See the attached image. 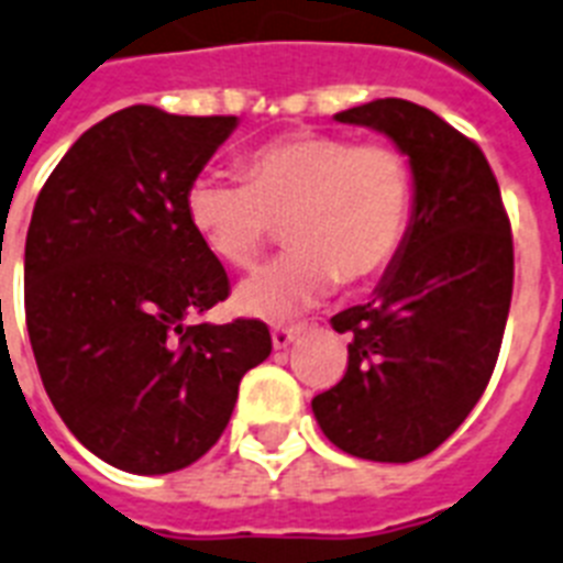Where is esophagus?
I'll use <instances>...</instances> for the list:
<instances>
[{
    "label": "esophagus",
    "instance_id": "obj_1",
    "mask_svg": "<svg viewBox=\"0 0 563 563\" xmlns=\"http://www.w3.org/2000/svg\"><path fill=\"white\" fill-rule=\"evenodd\" d=\"M305 331V324H296V328H287V324H276V328H273V347H276V351H282V347H287L292 342V339L299 336V333Z\"/></svg>",
    "mask_w": 563,
    "mask_h": 563
}]
</instances>
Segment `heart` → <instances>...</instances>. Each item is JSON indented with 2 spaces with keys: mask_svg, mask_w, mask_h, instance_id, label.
I'll return each instance as SVG.
<instances>
[{
  "mask_svg": "<svg viewBox=\"0 0 563 563\" xmlns=\"http://www.w3.org/2000/svg\"><path fill=\"white\" fill-rule=\"evenodd\" d=\"M241 180L198 175L187 221L209 255L250 271L285 230L282 262L235 292L241 313L287 319L333 290L371 285L402 253L415 212V175L391 141L296 132L241 157Z\"/></svg>",
  "mask_w": 563,
  "mask_h": 563,
  "instance_id": "b5f03b06",
  "label": "heart"
}]
</instances>
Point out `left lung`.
<instances>
[{
    "instance_id": "left-lung-1",
    "label": "left lung",
    "mask_w": 563,
    "mask_h": 563,
    "mask_svg": "<svg viewBox=\"0 0 563 563\" xmlns=\"http://www.w3.org/2000/svg\"><path fill=\"white\" fill-rule=\"evenodd\" d=\"M388 134L415 175V212L374 299L342 310L347 371L313 397L336 449L376 463L426 457L483 397L512 301V230L475 141L408 100L385 97L333 114Z\"/></svg>"
}]
</instances>
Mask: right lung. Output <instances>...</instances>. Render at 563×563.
Here are the masks:
<instances>
[{"mask_svg": "<svg viewBox=\"0 0 563 563\" xmlns=\"http://www.w3.org/2000/svg\"><path fill=\"white\" fill-rule=\"evenodd\" d=\"M235 125L120 109L80 134L34 203L25 322L42 385L74 438L132 475L207 454L241 376L271 356L258 319L189 322L230 296L184 201Z\"/></svg>", "mask_w": 563, "mask_h": 563, "instance_id": "right-lung-1", "label": "right lung"}]
</instances>
